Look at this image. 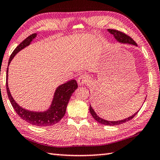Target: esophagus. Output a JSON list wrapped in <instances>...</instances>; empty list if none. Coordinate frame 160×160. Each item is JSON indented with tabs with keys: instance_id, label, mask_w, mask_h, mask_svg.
I'll return each mask as SVG.
<instances>
[{
	"instance_id": "1",
	"label": "esophagus",
	"mask_w": 160,
	"mask_h": 160,
	"mask_svg": "<svg viewBox=\"0 0 160 160\" xmlns=\"http://www.w3.org/2000/svg\"><path fill=\"white\" fill-rule=\"evenodd\" d=\"M89 82V78L85 75H82V76H80L79 78H78V85H84V84H85L87 83H88Z\"/></svg>"
}]
</instances>
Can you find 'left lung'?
<instances>
[{"label":"left lung","mask_w":160,"mask_h":160,"mask_svg":"<svg viewBox=\"0 0 160 160\" xmlns=\"http://www.w3.org/2000/svg\"><path fill=\"white\" fill-rule=\"evenodd\" d=\"M108 31L110 34H113L114 38L117 39L118 42H120L121 43H128V44H132V45H134L136 46H137L136 42H134V41L132 38H131L130 37L127 35V34H126L123 32H120V31H118V30H112V29H108ZM89 111H90V113H91V114H92L93 118H94V119L97 122H98V123H100L101 124L106 125V126H118V125L124 123H126V122L132 119V118H134V116L138 113V112L139 110L135 112V113L132 114V116H130V117L125 118V119L121 120V121H114L105 120V119H103V118L99 117L96 114L95 111L93 110V109L92 108V107L91 105L89 106Z\"/></svg>","instance_id":"8db88e82"}]
</instances>
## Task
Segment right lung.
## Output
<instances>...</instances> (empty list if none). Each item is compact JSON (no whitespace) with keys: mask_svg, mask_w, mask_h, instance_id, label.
<instances>
[{"mask_svg":"<svg viewBox=\"0 0 160 160\" xmlns=\"http://www.w3.org/2000/svg\"><path fill=\"white\" fill-rule=\"evenodd\" d=\"M37 34L34 33L28 37L24 39L17 48L9 58L8 67L12 59L22 49L29 46L34 39H35ZM8 67L7 68V78H6V89L8 96L12 107L17 114L22 118L31 125L39 127H48L52 126L59 122L66 113L67 105L73 93L78 88V84L76 80H71L62 84L56 89L54 96L50 108L44 112H33L23 108L18 104L12 96L8 87Z\"/></svg>","mask_w":160,"mask_h":160,"instance_id":"obj_1","label":"right lung"}]
</instances>
